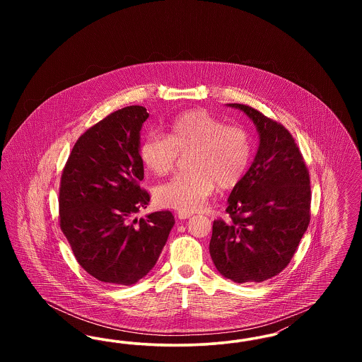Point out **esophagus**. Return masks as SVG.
<instances>
[{"label":"esophagus","instance_id":"obj_1","mask_svg":"<svg viewBox=\"0 0 362 362\" xmlns=\"http://www.w3.org/2000/svg\"><path fill=\"white\" fill-rule=\"evenodd\" d=\"M176 216H177L179 220H187V218L192 216V213H189V211H177Z\"/></svg>","mask_w":362,"mask_h":362}]
</instances>
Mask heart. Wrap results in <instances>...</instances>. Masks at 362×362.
Instances as JSON below:
<instances>
[{"mask_svg": "<svg viewBox=\"0 0 362 362\" xmlns=\"http://www.w3.org/2000/svg\"><path fill=\"white\" fill-rule=\"evenodd\" d=\"M180 155L187 157L189 173L175 175L153 189L156 205L194 211L216 187H236L248 171L254 144L247 129L226 124L205 110L179 114L168 124V136L149 133L142 139L139 157L157 176L173 171Z\"/></svg>", "mask_w": 362, "mask_h": 362, "instance_id": "1", "label": "heart"}]
</instances>
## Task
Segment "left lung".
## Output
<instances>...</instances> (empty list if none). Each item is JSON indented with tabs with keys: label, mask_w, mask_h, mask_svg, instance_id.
Masks as SVG:
<instances>
[{
	"label": "left lung",
	"mask_w": 362,
	"mask_h": 362,
	"mask_svg": "<svg viewBox=\"0 0 362 362\" xmlns=\"http://www.w3.org/2000/svg\"><path fill=\"white\" fill-rule=\"evenodd\" d=\"M229 107L255 123L259 148L228 198L229 220L213 223L209 251L225 278L238 284L262 282L289 264L310 225V173L281 123L245 104Z\"/></svg>",
	"instance_id": "1"
}]
</instances>
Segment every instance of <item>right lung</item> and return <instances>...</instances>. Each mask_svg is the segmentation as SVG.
I'll list each match as a JSON object with an SVG mask.
<instances>
[{
  "mask_svg": "<svg viewBox=\"0 0 362 362\" xmlns=\"http://www.w3.org/2000/svg\"><path fill=\"white\" fill-rule=\"evenodd\" d=\"M148 117L145 107L129 105L89 127L61 176V230L86 273L111 285H133L146 276L175 224L170 210L132 221L151 199L139 187V132Z\"/></svg>",
  "mask_w": 362,
  "mask_h": 362,
  "instance_id": "add662e5",
  "label": "right lung"
}]
</instances>
